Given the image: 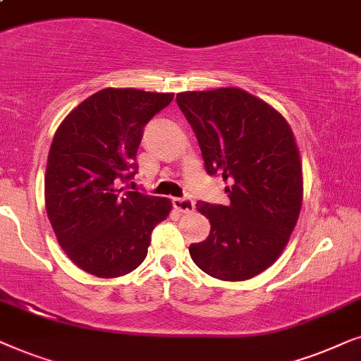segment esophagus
Masks as SVG:
<instances>
[{
  "instance_id": "esophagus-1",
  "label": "esophagus",
  "mask_w": 361,
  "mask_h": 361,
  "mask_svg": "<svg viewBox=\"0 0 361 361\" xmlns=\"http://www.w3.org/2000/svg\"><path fill=\"white\" fill-rule=\"evenodd\" d=\"M173 206L180 213H191L195 209V201L191 198H173Z\"/></svg>"
}]
</instances>
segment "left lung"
<instances>
[{
  "mask_svg": "<svg viewBox=\"0 0 361 361\" xmlns=\"http://www.w3.org/2000/svg\"><path fill=\"white\" fill-rule=\"evenodd\" d=\"M176 104L198 138L204 168L226 183L229 204L198 201L209 236L190 246L196 266L221 281H246L272 266L299 219L304 183L287 120L236 87L181 92Z\"/></svg>",
  "mask_w": 361,
  "mask_h": 361,
  "instance_id": "left-lung-1",
  "label": "left lung"
}]
</instances>
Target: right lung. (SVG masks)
Returning <instances> with one entry per match:
<instances>
[{"mask_svg":"<svg viewBox=\"0 0 361 361\" xmlns=\"http://www.w3.org/2000/svg\"><path fill=\"white\" fill-rule=\"evenodd\" d=\"M173 94L104 89L57 128L44 178L47 218L67 257L92 276L132 272L147 257L152 231L171 201L120 188L138 170L143 127Z\"/></svg>","mask_w":361,"mask_h":361,"instance_id":"right-lung-1","label":"right lung"}]
</instances>
